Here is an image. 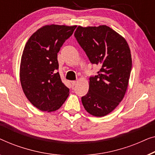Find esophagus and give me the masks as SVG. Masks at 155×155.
<instances>
[{"label":"esophagus","instance_id":"obj_1","mask_svg":"<svg viewBox=\"0 0 155 155\" xmlns=\"http://www.w3.org/2000/svg\"><path fill=\"white\" fill-rule=\"evenodd\" d=\"M77 81H71V86L74 87L76 84H77Z\"/></svg>","mask_w":155,"mask_h":155}]
</instances>
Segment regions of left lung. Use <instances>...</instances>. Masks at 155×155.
<instances>
[{
	"mask_svg": "<svg viewBox=\"0 0 155 155\" xmlns=\"http://www.w3.org/2000/svg\"><path fill=\"white\" fill-rule=\"evenodd\" d=\"M74 36L92 64L101 68L89 78V91L81 97L89 114L104 117L123 100L127 90L132 59L126 39L106 25L78 26Z\"/></svg>",
	"mask_w": 155,
	"mask_h": 155,
	"instance_id": "obj_1",
	"label": "left lung"
}]
</instances>
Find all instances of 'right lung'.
Segmentation results:
<instances>
[{"label": "right lung", "mask_w": 155, "mask_h": 155, "mask_svg": "<svg viewBox=\"0 0 155 155\" xmlns=\"http://www.w3.org/2000/svg\"><path fill=\"white\" fill-rule=\"evenodd\" d=\"M76 27L43 26L26 43L19 70L21 88L30 102L41 111H56L69 96V89L58 71V53Z\"/></svg>", "instance_id": "right-lung-1"}]
</instances>
